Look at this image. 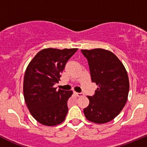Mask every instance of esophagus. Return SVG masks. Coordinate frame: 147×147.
Listing matches in <instances>:
<instances>
[{
  "label": "esophagus",
  "instance_id": "1",
  "mask_svg": "<svg viewBox=\"0 0 147 147\" xmlns=\"http://www.w3.org/2000/svg\"><path fill=\"white\" fill-rule=\"evenodd\" d=\"M74 93H75V94L77 96H78V97H81V96H84V93H76V92H74Z\"/></svg>",
  "mask_w": 147,
  "mask_h": 147
}]
</instances>
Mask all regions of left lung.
Listing matches in <instances>:
<instances>
[{"label":"left lung","mask_w":147,"mask_h":147,"mask_svg":"<svg viewBox=\"0 0 147 147\" xmlns=\"http://www.w3.org/2000/svg\"><path fill=\"white\" fill-rule=\"evenodd\" d=\"M87 59L93 82L98 88L93 96H88V106L84 109L86 119L97 124L113 120L127 100L129 83L127 73L120 60L103 49H81Z\"/></svg>","instance_id":"left-lung-1"}]
</instances>
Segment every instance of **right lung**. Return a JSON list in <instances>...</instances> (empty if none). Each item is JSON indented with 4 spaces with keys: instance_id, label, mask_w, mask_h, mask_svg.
I'll use <instances>...</instances> for the list:
<instances>
[{
    "instance_id": "add662e5",
    "label": "right lung",
    "mask_w": 147,
    "mask_h": 147,
    "mask_svg": "<svg viewBox=\"0 0 147 147\" xmlns=\"http://www.w3.org/2000/svg\"><path fill=\"white\" fill-rule=\"evenodd\" d=\"M78 49L47 48L39 51L24 76L25 103L36 120L46 126L61 124L68 113L67 101L73 92L54 88L68 60Z\"/></svg>"
}]
</instances>
